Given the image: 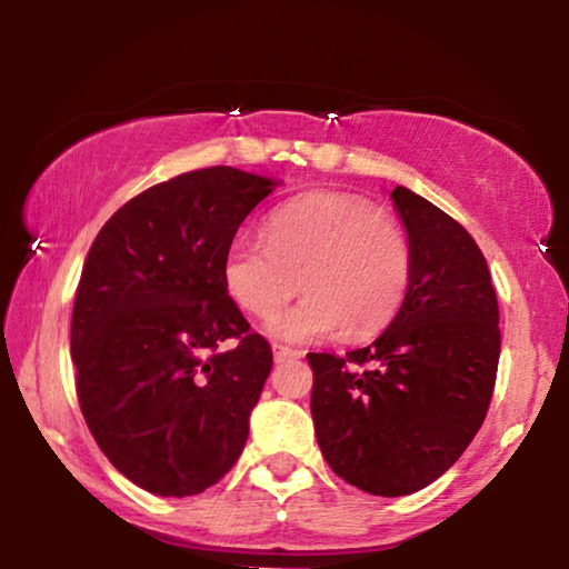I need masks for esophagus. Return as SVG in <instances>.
Returning <instances> with one entry per match:
<instances>
[{
  "mask_svg": "<svg viewBox=\"0 0 569 569\" xmlns=\"http://www.w3.org/2000/svg\"><path fill=\"white\" fill-rule=\"evenodd\" d=\"M271 349H274V360L277 362H292V360H300V357H302L298 349H290L284 345H274Z\"/></svg>",
  "mask_w": 569,
  "mask_h": 569,
  "instance_id": "esophagus-1",
  "label": "esophagus"
}]
</instances>
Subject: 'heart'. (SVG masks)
Returning a JSON list of instances; mask_svg holds the SVG:
<instances>
[{
	"mask_svg": "<svg viewBox=\"0 0 569 569\" xmlns=\"http://www.w3.org/2000/svg\"><path fill=\"white\" fill-rule=\"evenodd\" d=\"M263 239L240 236L224 251V290L248 316L267 318L295 292L298 306L271 321L287 341L368 339L386 329L409 295V232L370 199L308 191L267 217Z\"/></svg>",
	"mask_w": 569,
	"mask_h": 569,
	"instance_id": "b5f03b06",
	"label": "heart"
}]
</instances>
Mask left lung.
Instances as JSON below:
<instances>
[{"mask_svg": "<svg viewBox=\"0 0 569 569\" xmlns=\"http://www.w3.org/2000/svg\"><path fill=\"white\" fill-rule=\"evenodd\" d=\"M391 199L415 256L407 300L370 347L308 355L326 463L380 497L417 492L461 458L485 422L500 362V308L477 240L403 186Z\"/></svg>", "mask_w": 569, "mask_h": 569, "instance_id": "8db88e82", "label": "left lung"}]
</instances>
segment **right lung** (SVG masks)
I'll return each mask as SVG.
<instances>
[{
    "label": "right lung",
    "instance_id": "add662e5",
    "mask_svg": "<svg viewBox=\"0 0 569 569\" xmlns=\"http://www.w3.org/2000/svg\"><path fill=\"white\" fill-rule=\"evenodd\" d=\"M274 186L191 170L127 201L92 240L72 310L77 399L98 448L147 492H204L243 453L271 347L224 290L222 261Z\"/></svg>",
    "mask_w": 569,
    "mask_h": 569
}]
</instances>
